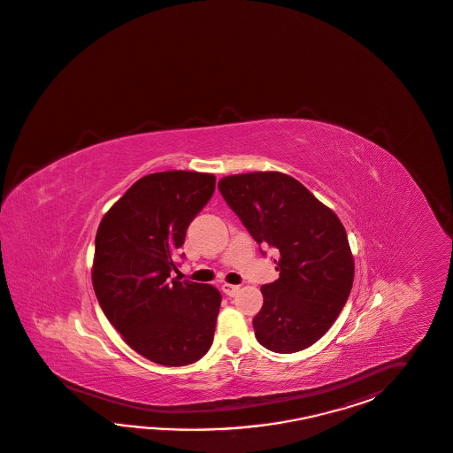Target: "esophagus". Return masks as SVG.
<instances>
[{
  "instance_id": "esophagus-1",
  "label": "esophagus",
  "mask_w": 453,
  "mask_h": 453,
  "mask_svg": "<svg viewBox=\"0 0 453 453\" xmlns=\"http://www.w3.org/2000/svg\"><path fill=\"white\" fill-rule=\"evenodd\" d=\"M221 289L227 295V296H235L237 295V291L241 289L239 287H235V285H231V283H222Z\"/></svg>"
}]
</instances>
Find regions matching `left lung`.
<instances>
[{
	"instance_id": "8db88e82",
	"label": "left lung",
	"mask_w": 453,
	"mask_h": 453,
	"mask_svg": "<svg viewBox=\"0 0 453 453\" xmlns=\"http://www.w3.org/2000/svg\"><path fill=\"white\" fill-rule=\"evenodd\" d=\"M218 187L257 243L280 252V278L262 287L257 341L276 353L308 349L331 329L352 289L355 264L342 222L281 172L229 175Z\"/></svg>"
}]
</instances>
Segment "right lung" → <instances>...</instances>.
Returning <instances> with one entry per match:
<instances>
[{
  "mask_svg": "<svg viewBox=\"0 0 453 453\" xmlns=\"http://www.w3.org/2000/svg\"><path fill=\"white\" fill-rule=\"evenodd\" d=\"M214 188L212 173L145 175L111 206L96 232L95 295L124 342L154 364H195L212 343L221 293L168 276L189 222Z\"/></svg>",
  "mask_w": 453,
  "mask_h": 453,
  "instance_id": "add662e5",
  "label": "right lung"
}]
</instances>
